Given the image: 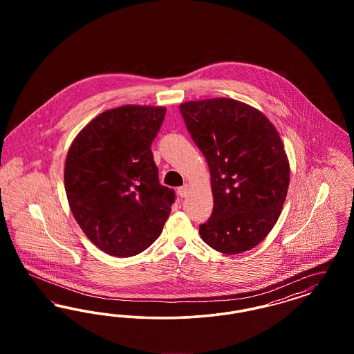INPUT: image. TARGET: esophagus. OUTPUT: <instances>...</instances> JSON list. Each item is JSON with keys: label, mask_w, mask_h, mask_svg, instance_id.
Listing matches in <instances>:
<instances>
[{"label": "esophagus", "mask_w": 354, "mask_h": 354, "mask_svg": "<svg viewBox=\"0 0 354 354\" xmlns=\"http://www.w3.org/2000/svg\"><path fill=\"white\" fill-rule=\"evenodd\" d=\"M188 191H189L188 185H182V187L178 188V195H179L180 198H185V196L188 195Z\"/></svg>", "instance_id": "esophagus-1"}]
</instances>
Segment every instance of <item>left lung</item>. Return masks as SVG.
Returning a JSON list of instances; mask_svg holds the SVG:
<instances>
[{"label":"left lung","instance_id":"8db88e82","mask_svg":"<svg viewBox=\"0 0 354 354\" xmlns=\"http://www.w3.org/2000/svg\"><path fill=\"white\" fill-rule=\"evenodd\" d=\"M185 127L202 151L214 195L203 241L225 254L245 252L268 235L289 185V163L277 130L259 110L230 98L185 102Z\"/></svg>","mask_w":354,"mask_h":354}]
</instances>
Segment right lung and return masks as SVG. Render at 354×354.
I'll return each mask as SVG.
<instances>
[{
    "instance_id": "right-lung-1",
    "label": "right lung",
    "mask_w": 354,
    "mask_h": 354,
    "mask_svg": "<svg viewBox=\"0 0 354 354\" xmlns=\"http://www.w3.org/2000/svg\"><path fill=\"white\" fill-rule=\"evenodd\" d=\"M165 115V107L107 110L68 150L65 189L71 212L86 236L111 256L147 250L175 202V191L159 183L151 151Z\"/></svg>"
}]
</instances>
